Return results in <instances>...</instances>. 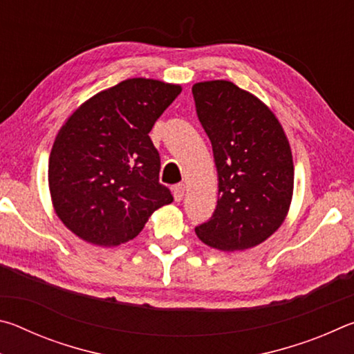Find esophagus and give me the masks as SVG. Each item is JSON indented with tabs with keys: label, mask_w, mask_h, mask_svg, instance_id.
Wrapping results in <instances>:
<instances>
[{
	"label": "esophagus",
	"mask_w": 354,
	"mask_h": 354,
	"mask_svg": "<svg viewBox=\"0 0 354 354\" xmlns=\"http://www.w3.org/2000/svg\"><path fill=\"white\" fill-rule=\"evenodd\" d=\"M184 192H185V185L181 184H176L175 187H173V195H175V200L176 201H181L183 196H184Z\"/></svg>",
	"instance_id": "obj_1"
}]
</instances>
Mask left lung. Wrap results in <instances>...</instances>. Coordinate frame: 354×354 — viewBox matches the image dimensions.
Segmentation results:
<instances>
[{
  "mask_svg": "<svg viewBox=\"0 0 354 354\" xmlns=\"http://www.w3.org/2000/svg\"><path fill=\"white\" fill-rule=\"evenodd\" d=\"M196 115L212 143L217 207L196 236L212 248L247 250L270 237L289 211L293 162L277 117L230 81L192 87Z\"/></svg>",
  "mask_w": 354,
  "mask_h": 354,
  "instance_id": "left-lung-1",
  "label": "left lung"
}]
</instances>
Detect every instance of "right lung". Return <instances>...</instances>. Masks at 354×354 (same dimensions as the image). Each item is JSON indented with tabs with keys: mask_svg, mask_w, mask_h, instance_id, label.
Here are the masks:
<instances>
[{
	"mask_svg": "<svg viewBox=\"0 0 354 354\" xmlns=\"http://www.w3.org/2000/svg\"><path fill=\"white\" fill-rule=\"evenodd\" d=\"M179 93V86L134 77L86 101L59 131L48 181L59 218L77 237L115 247L173 201L148 134Z\"/></svg>",
	"mask_w": 354,
	"mask_h": 354,
	"instance_id": "1",
	"label": "right lung"
}]
</instances>
